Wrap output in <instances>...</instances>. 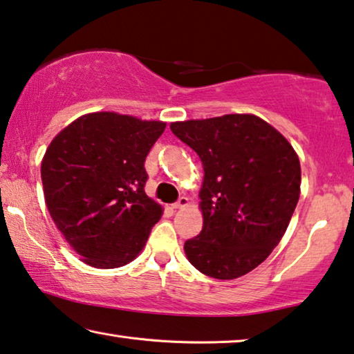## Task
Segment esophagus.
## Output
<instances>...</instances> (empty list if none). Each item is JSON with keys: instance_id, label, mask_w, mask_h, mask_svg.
Returning a JSON list of instances; mask_svg holds the SVG:
<instances>
[{"instance_id": "obj_1", "label": "esophagus", "mask_w": 354, "mask_h": 354, "mask_svg": "<svg viewBox=\"0 0 354 354\" xmlns=\"http://www.w3.org/2000/svg\"><path fill=\"white\" fill-rule=\"evenodd\" d=\"M187 206H188V198L187 196H180L176 203L172 204L174 209H182V207H187Z\"/></svg>"}]
</instances>
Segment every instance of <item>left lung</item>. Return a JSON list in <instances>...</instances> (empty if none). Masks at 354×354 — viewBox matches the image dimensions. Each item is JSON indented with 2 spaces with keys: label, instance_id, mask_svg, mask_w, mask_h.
I'll return each instance as SVG.
<instances>
[{
  "label": "left lung",
  "instance_id": "8db88e82",
  "mask_svg": "<svg viewBox=\"0 0 354 354\" xmlns=\"http://www.w3.org/2000/svg\"><path fill=\"white\" fill-rule=\"evenodd\" d=\"M198 153L203 230L188 239V262L215 279H236L283 239L300 198V161L289 140L262 118L233 113L171 122Z\"/></svg>",
  "mask_w": 354,
  "mask_h": 354
}]
</instances>
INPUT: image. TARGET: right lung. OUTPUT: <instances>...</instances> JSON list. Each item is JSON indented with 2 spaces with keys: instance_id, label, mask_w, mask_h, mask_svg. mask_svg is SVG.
<instances>
[{
  "instance_id": "add662e5",
  "label": "right lung",
  "mask_w": 354,
  "mask_h": 354,
  "mask_svg": "<svg viewBox=\"0 0 354 354\" xmlns=\"http://www.w3.org/2000/svg\"><path fill=\"white\" fill-rule=\"evenodd\" d=\"M166 129L116 111L64 127L41 161L48 211L70 248L94 268H120L145 248L162 206L145 194V158Z\"/></svg>"
}]
</instances>
